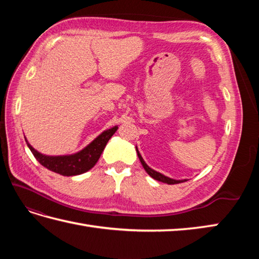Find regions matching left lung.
I'll return each mask as SVG.
<instances>
[{
  "mask_svg": "<svg viewBox=\"0 0 259 259\" xmlns=\"http://www.w3.org/2000/svg\"><path fill=\"white\" fill-rule=\"evenodd\" d=\"M136 150H137V153H138L139 160H140V162H141V164H142V167L145 168V170L147 171V174L149 175L150 177H152L153 179H156V180H158V181H161V183L168 184V185L180 184V183H184V181H187L186 179H184V180H176V179H171V178H169V177H166V176H163V175H162V174H160V172L156 171V170L151 169V168H150L149 166H148V164L145 162L144 159H142V157H141V155H140V152L138 151V149H137V147H136Z\"/></svg>",
  "mask_w": 259,
  "mask_h": 259,
  "instance_id": "obj_1",
  "label": "left lung"
}]
</instances>
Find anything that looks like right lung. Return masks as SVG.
<instances>
[{
    "instance_id": "obj_1",
    "label": "right lung",
    "mask_w": 259,
    "mask_h": 259,
    "mask_svg": "<svg viewBox=\"0 0 259 259\" xmlns=\"http://www.w3.org/2000/svg\"><path fill=\"white\" fill-rule=\"evenodd\" d=\"M118 125H114L106 131H103L101 135H99L97 138L93 140L91 144L88 145L84 149L81 151L73 153L69 156H46L36 151L27 140L25 139L27 147L30 148L33 156L35 157L36 160L40 162L43 167L48 168L53 172H57L62 176H76L87 172L95 164L100 158L101 153L107 146L109 139L111 138L113 134L117 131Z\"/></svg>"
}]
</instances>
